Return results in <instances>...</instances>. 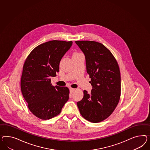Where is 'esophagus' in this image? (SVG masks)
I'll return each mask as SVG.
<instances>
[{
    "mask_svg": "<svg viewBox=\"0 0 150 150\" xmlns=\"http://www.w3.org/2000/svg\"><path fill=\"white\" fill-rule=\"evenodd\" d=\"M75 88H70V93H72L73 92L75 91Z\"/></svg>",
    "mask_w": 150,
    "mask_h": 150,
    "instance_id": "esophagus-1",
    "label": "esophagus"
}]
</instances>
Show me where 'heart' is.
<instances>
[{
  "label": "heart",
  "instance_id": "obj_1",
  "mask_svg": "<svg viewBox=\"0 0 150 150\" xmlns=\"http://www.w3.org/2000/svg\"><path fill=\"white\" fill-rule=\"evenodd\" d=\"M75 53H74V54H75Z\"/></svg>",
  "mask_w": 150,
  "mask_h": 150
}]
</instances>
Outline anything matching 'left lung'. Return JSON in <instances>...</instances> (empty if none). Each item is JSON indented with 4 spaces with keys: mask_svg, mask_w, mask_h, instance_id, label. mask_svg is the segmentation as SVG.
I'll list each match as a JSON object with an SVG mask.
<instances>
[{
    "mask_svg": "<svg viewBox=\"0 0 150 150\" xmlns=\"http://www.w3.org/2000/svg\"><path fill=\"white\" fill-rule=\"evenodd\" d=\"M84 53L87 72L91 79V93L83 91V97L77 102L82 116L98 123L112 113L121 97V74L116 58L104 45L94 41H76Z\"/></svg>",
    "mask_w": 150,
    "mask_h": 150,
    "instance_id": "obj_1",
    "label": "left lung"
}]
</instances>
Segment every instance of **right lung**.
Wrapping results in <instances>:
<instances>
[{
  "instance_id": "add662e5",
  "label": "right lung",
  "mask_w": 150,
  "mask_h": 150,
  "mask_svg": "<svg viewBox=\"0 0 150 150\" xmlns=\"http://www.w3.org/2000/svg\"><path fill=\"white\" fill-rule=\"evenodd\" d=\"M72 44V41L45 42L33 49L24 62L21 89L29 109L40 119L59 115L69 99V88L53 86L51 77L59 72L61 59Z\"/></svg>"
}]
</instances>
